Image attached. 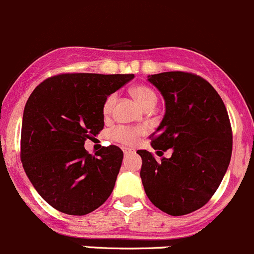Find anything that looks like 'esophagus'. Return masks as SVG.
Here are the masks:
<instances>
[{"label": "esophagus", "instance_id": "obj_1", "mask_svg": "<svg viewBox=\"0 0 254 254\" xmlns=\"http://www.w3.org/2000/svg\"><path fill=\"white\" fill-rule=\"evenodd\" d=\"M133 153H134V151H133L132 150V149H128V148H124V154H125V155H130V154H133Z\"/></svg>", "mask_w": 254, "mask_h": 254}]
</instances>
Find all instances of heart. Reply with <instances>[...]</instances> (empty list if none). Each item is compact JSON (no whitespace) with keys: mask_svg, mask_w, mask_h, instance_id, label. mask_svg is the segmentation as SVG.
Listing matches in <instances>:
<instances>
[{"mask_svg":"<svg viewBox=\"0 0 254 254\" xmlns=\"http://www.w3.org/2000/svg\"><path fill=\"white\" fill-rule=\"evenodd\" d=\"M130 94L134 96L135 100L140 104L143 109L145 111L149 110H154L158 103V96L154 93L153 89L144 87V85H139V87H135L130 90ZM117 95L116 94H110L109 96H106V99L103 103V115L105 119L111 116L112 110H114L115 103H116ZM145 132V128L142 126L138 127H130V126H124V125H120L116 126L114 129L111 130V138L115 142H119L124 145L133 146L138 143L140 135Z\"/></svg>","mask_w":254,"mask_h":254,"instance_id":"1","label":"heart"}]
</instances>
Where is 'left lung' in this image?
<instances>
[{
    "instance_id": "obj_1",
    "label": "left lung",
    "mask_w": 254,
    "mask_h": 254,
    "mask_svg": "<svg viewBox=\"0 0 254 254\" xmlns=\"http://www.w3.org/2000/svg\"><path fill=\"white\" fill-rule=\"evenodd\" d=\"M165 100V115L150 135L159 156L146 150L140 179L156 208L172 216L190 214L209 202L220 186L232 153V130L220 95L202 77L187 72L148 75Z\"/></svg>"
}]
</instances>
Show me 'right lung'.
Wrapping results in <instances>:
<instances>
[{"label":"right lung","mask_w":254,"mask_h":254,"mask_svg":"<svg viewBox=\"0 0 254 254\" xmlns=\"http://www.w3.org/2000/svg\"><path fill=\"white\" fill-rule=\"evenodd\" d=\"M134 74L64 73L34 89L20 135L23 167L39 194L68 215H85L105 203L115 187L124 151L103 146L95 155L87 139L104 128L103 103Z\"/></svg>","instance_id":"right-lung-1"}]
</instances>
